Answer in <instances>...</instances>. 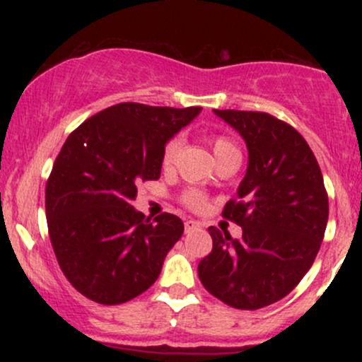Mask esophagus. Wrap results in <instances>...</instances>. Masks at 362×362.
<instances>
[{
  "instance_id": "obj_1",
  "label": "esophagus",
  "mask_w": 362,
  "mask_h": 362,
  "mask_svg": "<svg viewBox=\"0 0 362 362\" xmlns=\"http://www.w3.org/2000/svg\"><path fill=\"white\" fill-rule=\"evenodd\" d=\"M195 228H201V223L194 221V219H187V221H185V233H189V231L195 230Z\"/></svg>"
}]
</instances>
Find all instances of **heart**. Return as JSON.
I'll return each instance as SVG.
<instances>
[{
  "label": "heart",
  "instance_id": "heart-1",
  "mask_svg": "<svg viewBox=\"0 0 362 362\" xmlns=\"http://www.w3.org/2000/svg\"><path fill=\"white\" fill-rule=\"evenodd\" d=\"M180 146H182L180 138H172L167 144H165L163 153H161V165H163L165 168H170L173 163H175L178 151H180ZM211 148H213V153L218 161L224 160V158H231V156L240 158L238 146H236L235 141H231L228 136H221V134L213 136V138H211ZM182 201H184V204L187 207H190V209H195V211L206 207V197L201 192H197V190H189V192H185L184 197H182Z\"/></svg>",
  "mask_w": 362,
  "mask_h": 362
}]
</instances>
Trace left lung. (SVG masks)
<instances>
[{
    "mask_svg": "<svg viewBox=\"0 0 362 362\" xmlns=\"http://www.w3.org/2000/svg\"><path fill=\"white\" fill-rule=\"evenodd\" d=\"M242 136L248 167L238 199L223 216L242 238L209 226L213 250L197 274L213 296L238 310H259L300 284L320 250L328 221L322 170L305 138L265 112L214 110Z\"/></svg>",
    "mask_w": 362,
    "mask_h": 362,
    "instance_id": "8db88e82",
    "label": "left lung"
}]
</instances>
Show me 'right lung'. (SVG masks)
<instances>
[{"label":"right lung","mask_w":362,"mask_h":362,"mask_svg":"<svg viewBox=\"0 0 362 362\" xmlns=\"http://www.w3.org/2000/svg\"><path fill=\"white\" fill-rule=\"evenodd\" d=\"M201 110L117 103L62 144L45 185V216L61 271L83 296L120 305L158 279L184 223L168 213L146 218L131 202L139 182L160 178L165 144Z\"/></svg>","instance_id":"1"}]
</instances>
